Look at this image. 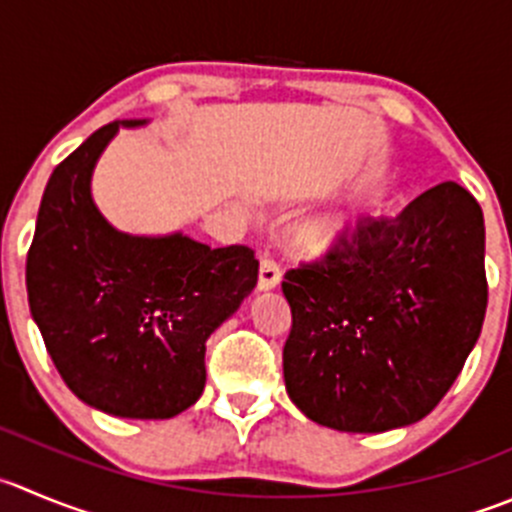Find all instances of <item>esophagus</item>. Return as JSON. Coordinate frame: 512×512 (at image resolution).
Returning a JSON list of instances; mask_svg holds the SVG:
<instances>
[{
  "mask_svg": "<svg viewBox=\"0 0 512 512\" xmlns=\"http://www.w3.org/2000/svg\"><path fill=\"white\" fill-rule=\"evenodd\" d=\"M280 277H282L280 265H277L272 257H267V255L262 257V260H260V277H257V287H260V290H272V287L280 285Z\"/></svg>",
  "mask_w": 512,
  "mask_h": 512,
  "instance_id": "esophagus-1",
  "label": "esophagus"
}]
</instances>
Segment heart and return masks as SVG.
Returning a JSON list of instances; mask_svg holds the SVG:
<instances>
[{
    "label": "heart",
    "instance_id": "obj_1",
    "mask_svg": "<svg viewBox=\"0 0 512 512\" xmlns=\"http://www.w3.org/2000/svg\"><path fill=\"white\" fill-rule=\"evenodd\" d=\"M347 227H350V220L345 215L322 212V215L305 217L297 227V237L310 250H327L347 235Z\"/></svg>",
    "mask_w": 512,
    "mask_h": 512
}]
</instances>
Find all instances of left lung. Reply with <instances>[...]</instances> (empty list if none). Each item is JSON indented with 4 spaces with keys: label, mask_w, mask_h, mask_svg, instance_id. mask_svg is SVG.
<instances>
[{
    "label": "left lung",
    "mask_w": 512,
    "mask_h": 512,
    "mask_svg": "<svg viewBox=\"0 0 512 512\" xmlns=\"http://www.w3.org/2000/svg\"><path fill=\"white\" fill-rule=\"evenodd\" d=\"M282 292L292 403L340 433L408 428L443 400L483 330V210L458 182L430 187L287 270Z\"/></svg>",
    "instance_id": "1"
}]
</instances>
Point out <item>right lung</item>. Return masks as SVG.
<instances>
[{
	"instance_id": "1",
	"label": "right lung",
	"mask_w": 512,
	"mask_h": 512,
	"mask_svg": "<svg viewBox=\"0 0 512 512\" xmlns=\"http://www.w3.org/2000/svg\"><path fill=\"white\" fill-rule=\"evenodd\" d=\"M117 119L54 167L27 255L29 310L67 388L89 408L167 420L205 390V342L257 285L245 245L215 247L182 232L130 235L104 220L92 172Z\"/></svg>"
}]
</instances>
